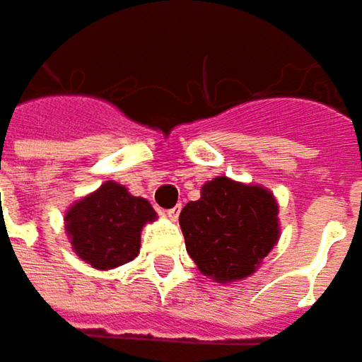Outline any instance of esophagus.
Segmentation results:
<instances>
[{
  "label": "esophagus",
  "instance_id": "esophagus-1",
  "mask_svg": "<svg viewBox=\"0 0 362 362\" xmlns=\"http://www.w3.org/2000/svg\"><path fill=\"white\" fill-rule=\"evenodd\" d=\"M180 210H182V204H176L174 208H170L168 210V216L172 220H178V216H180Z\"/></svg>",
  "mask_w": 362,
  "mask_h": 362
}]
</instances>
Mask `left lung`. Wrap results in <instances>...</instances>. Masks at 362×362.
Returning <instances> with one entry per match:
<instances>
[{"instance_id": "8db88e82", "label": "left lung", "mask_w": 362, "mask_h": 362, "mask_svg": "<svg viewBox=\"0 0 362 362\" xmlns=\"http://www.w3.org/2000/svg\"><path fill=\"white\" fill-rule=\"evenodd\" d=\"M186 250L216 282L243 281L281 238L279 204L270 190L226 176L206 182L200 200L182 208Z\"/></svg>"}]
</instances>
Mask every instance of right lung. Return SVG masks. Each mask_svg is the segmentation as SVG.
Wrapping results in <instances>:
<instances>
[{
  "mask_svg": "<svg viewBox=\"0 0 362 362\" xmlns=\"http://www.w3.org/2000/svg\"><path fill=\"white\" fill-rule=\"evenodd\" d=\"M64 220L74 252L90 267L110 270L138 256L144 224L154 222L156 212L146 198L107 180L69 206Z\"/></svg>",
  "mask_w": 362,
  "mask_h": 362,
  "instance_id": "right-lung-1",
  "label": "right lung"
}]
</instances>
